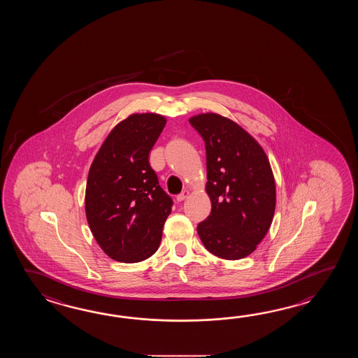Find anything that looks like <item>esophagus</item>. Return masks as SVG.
<instances>
[{
	"instance_id": "34e87169",
	"label": "esophagus",
	"mask_w": 358,
	"mask_h": 358,
	"mask_svg": "<svg viewBox=\"0 0 358 358\" xmlns=\"http://www.w3.org/2000/svg\"><path fill=\"white\" fill-rule=\"evenodd\" d=\"M188 194H189V192H188V190H184V192L179 193V194L176 196V201H178V202H182L185 198L188 197Z\"/></svg>"
}]
</instances>
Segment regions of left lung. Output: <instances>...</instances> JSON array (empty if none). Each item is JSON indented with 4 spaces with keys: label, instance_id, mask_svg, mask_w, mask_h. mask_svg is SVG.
<instances>
[{
    "label": "left lung",
    "instance_id": "obj_1",
    "mask_svg": "<svg viewBox=\"0 0 358 358\" xmlns=\"http://www.w3.org/2000/svg\"><path fill=\"white\" fill-rule=\"evenodd\" d=\"M205 141L211 213L197 227L206 250L239 259L266 236L275 211V182L261 145L238 124L217 114L192 117Z\"/></svg>",
    "mask_w": 358,
    "mask_h": 358
}]
</instances>
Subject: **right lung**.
<instances>
[{
    "label": "right lung",
    "instance_id": "right-lung-1",
    "mask_svg": "<svg viewBox=\"0 0 358 358\" xmlns=\"http://www.w3.org/2000/svg\"><path fill=\"white\" fill-rule=\"evenodd\" d=\"M165 124L161 115H130L92 162L85 215L99 247L116 261H143L160 245L173 198L161 188L148 155Z\"/></svg>",
    "mask_w": 358,
    "mask_h": 358
}]
</instances>
